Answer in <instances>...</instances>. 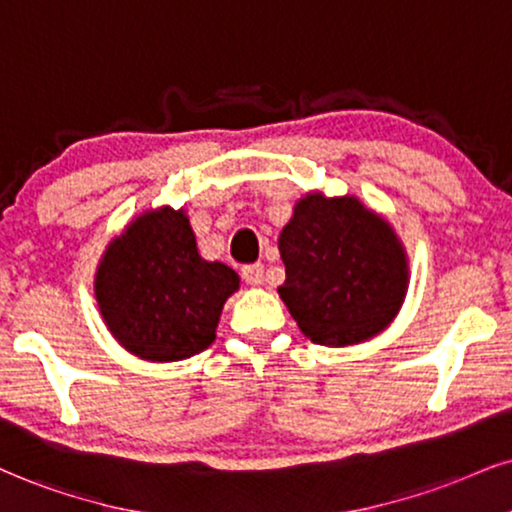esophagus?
<instances>
[{
	"label": "esophagus",
	"instance_id": "obj_1",
	"mask_svg": "<svg viewBox=\"0 0 512 512\" xmlns=\"http://www.w3.org/2000/svg\"><path fill=\"white\" fill-rule=\"evenodd\" d=\"M242 280L246 285H263V266L261 263H249L242 268Z\"/></svg>",
	"mask_w": 512,
	"mask_h": 512
}]
</instances>
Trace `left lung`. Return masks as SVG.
I'll list each match as a JSON object with an SVG mask.
<instances>
[{
  "label": "left lung",
  "instance_id": "obj_1",
  "mask_svg": "<svg viewBox=\"0 0 512 512\" xmlns=\"http://www.w3.org/2000/svg\"><path fill=\"white\" fill-rule=\"evenodd\" d=\"M287 280L277 287L315 344L349 346L382 332L406 296L403 246L353 197L308 194L280 235Z\"/></svg>",
  "mask_w": 512,
  "mask_h": 512
}]
</instances>
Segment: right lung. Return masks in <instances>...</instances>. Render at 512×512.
<instances>
[{
    "label": "right lung",
    "instance_id": "1",
    "mask_svg": "<svg viewBox=\"0 0 512 512\" xmlns=\"http://www.w3.org/2000/svg\"><path fill=\"white\" fill-rule=\"evenodd\" d=\"M239 277L199 256L185 211L159 208L128 225L99 263L94 294L113 337L144 361H182L216 339Z\"/></svg>",
    "mask_w": 512,
    "mask_h": 512
}]
</instances>
